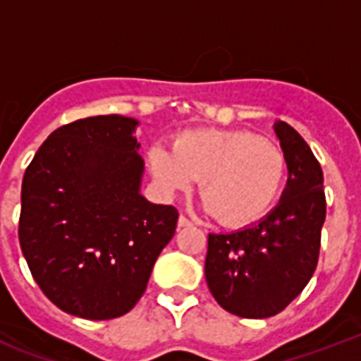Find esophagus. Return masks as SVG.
<instances>
[{
	"label": "esophagus",
	"mask_w": 361,
	"mask_h": 361,
	"mask_svg": "<svg viewBox=\"0 0 361 361\" xmlns=\"http://www.w3.org/2000/svg\"><path fill=\"white\" fill-rule=\"evenodd\" d=\"M192 225V221H189L185 217V215H180V219H178V226L180 228H183V226H191Z\"/></svg>",
	"instance_id": "1"
}]
</instances>
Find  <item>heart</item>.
<instances>
[{
    "label": "heart",
    "instance_id": "1",
    "mask_svg": "<svg viewBox=\"0 0 361 361\" xmlns=\"http://www.w3.org/2000/svg\"><path fill=\"white\" fill-rule=\"evenodd\" d=\"M147 159L155 180L169 191H187L200 180L206 209L234 228L262 219L286 178L285 153L249 130L183 133L174 149L153 146Z\"/></svg>",
    "mask_w": 361,
    "mask_h": 361
}]
</instances>
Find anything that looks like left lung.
Wrapping results in <instances>:
<instances>
[{"label":"left lung","instance_id":"left-lung-1","mask_svg":"<svg viewBox=\"0 0 361 361\" xmlns=\"http://www.w3.org/2000/svg\"><path fill=\"white\" fill-rule=\"evenodd\" d=\"M288 166L279 204L262 221L209 234L206 283L221 307L243 319L281 313L313 277L326 219L324 176L307 142L285 121L274 125Z\"/></svg>","mask_w":361,"mask_h":361}]
</instances>
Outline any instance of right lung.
Returning a JSON list of instances; mask_svg holds the SVG:
<instances>
[{"mask_svg": "<svg viewBox=\"0 0 361 361\" xmlns=\"http://www.w3.org/2000/svg\"><path fill=\"white\" fill-rule=\"evenodd\" d=\"M138 121L76 120L42 142L22 180L18 240L33 279L61 311L87 320L129 313L178 223L140 195Z\"/></svg>", "mask_w": 361, "mask_h": 361, "instance_id": "add662e5", "label": "right lung"}]
</instances>
